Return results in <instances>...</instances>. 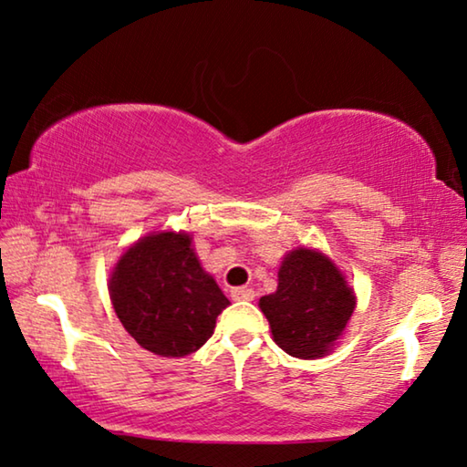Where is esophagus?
<instances>
[{"label":"esophagus","mask_w":467,"mask_h":467,"mask_svg":"<svg viewBox=\"0 0 467 467\" xmlns=\"http://www.w3.org/2000/svg\"><path fill=\"white\" fill-rule=\"evenodd\" d=\"M232 299H235V302H251V299H254V291L251 286H235V289H232Z\"/></svg>","instance_id":"1"}]
</instances>
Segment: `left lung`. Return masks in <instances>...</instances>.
<instances>
[{"label": "left lung", "mask_w": 467, "mask_h": 467, "mask_svg": "<svg viewBox=\"0 0 467 467\" xmlns=\"http://www.w3.org/2000/svg\"><path fill=\"white\" fill-rule=\"evenodd\" d=\"M274 342L299 359L323 357L347 327L355 296L337 267L317 251L297 248L278 272V289L259 299Z\"/></svg>", "instance_id": "left-lung-1"}]
</instances>
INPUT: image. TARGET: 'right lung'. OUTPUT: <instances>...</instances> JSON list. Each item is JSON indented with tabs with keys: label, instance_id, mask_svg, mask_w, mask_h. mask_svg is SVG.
I'll list each match as a JSON object with an SVG mask.
<instances>
[{
	"label": "right lung",
	"instance_id": "right-lung-1",
	"mask_svg": "<svg viewBox=\"0 0 467 467\" xmlns=\"http://www.w3.org/2000/svg\"><path fill=\"white\" fill-rule=\"evenodd\" d=\"M110 297L127 334L161 357L195 353L229 306L202 270L189 235L174 232L149 235L119 259Z\"/></svg>",
	"mask_w": 467,
	"mask_h": 467
}]
</instances>
